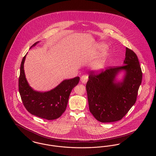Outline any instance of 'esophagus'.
Instances as JSON below:
<instances>
[{
    "label": "esophagus",
    "mask_w": 156,
    "mask_h": 156,
    "mask_svg": "<svg viewBox=\"0 0 156 156\" xmlns=\"http://www.w3.org/2000/svg\"><path fill=\"white\" fill-rule=\"evenodd\" d=\"M88 76L85 75H83L81 77V81L83 83H85L87 82L88 81Z\"/></svg>",
    "instance_id": "esophagus-1"
}]
</instances>
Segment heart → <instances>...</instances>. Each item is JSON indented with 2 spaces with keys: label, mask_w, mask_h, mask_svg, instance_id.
<instances>
[{
  "label": "heart",
  "mask_w": 156,
  "mask_h": 156,
  "mask_svg": "<svg viewBox=\"0 0 156 156\" xmlns=\"http://www.w3.org/2000/svg\"><path fill=\"white\" fill-rule=\"evenodd\" d=\"M105 47L104 45H100L97 47L96 49L94 50V51L92 52L93 55H96L97 54V50H99L100 48H102ZM108 55V52L107 50H105L101 55L98 56L95 59L92 61V62L90 64V67L92 69H94L95 71L100 72L104 70L106 66V59Z\"/></svg>",
  "instance_id": "b5f03b06"
}]
</instances>
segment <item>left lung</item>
Masks as SVG:
<instances>
[{
	"label": "left lung",
	"instance_id": "obj_1",
	"mask_svg": "<svg viewBox=\"0 0 156 156\" xmlns=\"http://www.w3.org/2000/svg\"><path fill=\"white\" fill-rule=\"evenodd\" d=\"M123 64L109 68L99 74L89 72L86 85L89 111L101 122L121 120L136 101L142 72L136 54L127 47ZM122 71L123 78L118 82L115 77Z\"/></svg>",
	"mask_w": 156,
	"mask_h": 156
}]
</instances>
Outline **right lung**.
Wrapping results in <instances>:
<instances>
[{
    "label": "right lung",
    "instance_id": "right-lung-1",
    "mask_svg": "<svg viewBox=\"0 0 156 156\" xmlns=\"http://www.w3.org/2000/svg\"><path fill=\"white\" fill-rule=\"evenodd\" d=\"M38 43H35L30 48ZM26 57V55L21 63L19 79V90L24 107L31 114L38 118L47 120L58 118L66 111L70 93L78 83L80 77L65 80L49 91L34 90L26 78L24 70Z\"/></svg>",
    "mask_w": 156,
    "mask_h": 156
}]
</instances>
